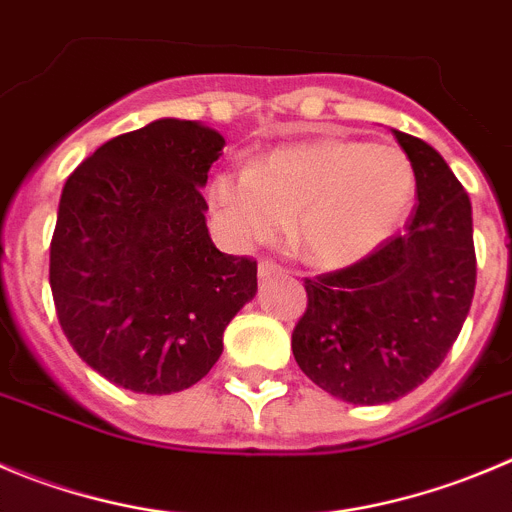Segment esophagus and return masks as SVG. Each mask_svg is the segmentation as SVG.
Masks as SVG:
<instances>
[{
  "label": "esophagus",
  "mask_w": 512,
  "mask_h": 512,
  "mask_svg": "<svg viewBox=\"0 0 512 512\" xmlns=\"http://www.w3.org/2000/svg\"><path fill=\"white\" fill-rule=\"evenodd\" d=\"M283 267L280 265H275V262L272 260H262L260 265H257V275H260L262 280H267V278H275V275H283Z\"/></svg>",
  "instance_id": "obj_1"
}]
</instances>
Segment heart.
I'll list each match as a JSON object with an SVG mask.
<instances>
[{"mask_svg": "<svg viewBox=\"0 0 512 512\" xmlns=\"http://www.w3.org/2000/svg\"><path fill=\"white\" fill-rule=\"evenodd\" d=\"M414 169L401 151L348 138L278 148L242 174L209 181V207L237 245L275 240L295 217L300 252L346 267L379 250L414 202Z\"/></svg>", "mask_w": 512, "mask_h": 512, "instance_id": "b5f03b06", "label": "heart"}]
</instances>
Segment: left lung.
Wrapping results in <instances>:
<instances>
[{"instance_id":"obj_1","label":"left lung","mask_w":512,"mask_h":512,"mask_svg":"<svg viewBox=\"0 0 512 512\" xmlns=\"http://www.w3.org/2000/svg\"><path fill=\"white\" fill-rule=\"evenodd\" d=\"M391 133L417 179L412 217L364 260L305 278L308 308L293 331L303 374L369 407L432 376L460 336L477 278L467 191L429 143Z\"/></svg>"}]
</instances>
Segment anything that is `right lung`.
I'll list each match as a JSON object with an SVG mask.
<instances>
[{
  "instance_id": "add662e5",
  "label": "right lung",
  "mask_w": 512,
  "mask_h": 512,
  "mask_svg": "<svg viewBox=\"0 0 512 512\" xmlns=\"http://www.w3.org/2000/svg\"><path fill=\"white\" fill-rule=\"evenodd\" d=\"M222 148L214 128L161 118L103 143L62 186L57 318L90 369L136 394L204 379L257 293V262L219 252L204 219L202 186Z\"/></svg>"
}]
</instances>
